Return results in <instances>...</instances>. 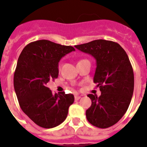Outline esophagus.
<instances>
[{"label": "esophagus", "mask_w": 147, "mask_h": 147, "mask_svg": "<svg viewBox=\"0 0 147 147\" xmlns=\"http://www.w3.org/2000/svg\"><path fill=\"white\" fill-rule=\"evenodd\" d=\"M80 98H81V97H80V96H74V98H75V100H76V101L79 100Z\"/></svg>", "instance_id": "34e87169"}]
</instances>
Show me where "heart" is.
Here are the masks:
<instances>
[{
    "instance_id": "1",
    "label": "heart",
    "mask_w": 147,
    "mask_h": 147,
    "mask_svg": "<svg viewBox=\"0 0 147 147\" xmlns=\"http://www.w3.org/2000/svg\"><path fill=\"white\" fill-rule=\"evenodd\" d=\"M82 60H86V59H82V60H80V61H82Z\"/></svg>"
}]
</instances>
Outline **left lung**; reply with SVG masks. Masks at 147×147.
Wrapping results in <instances>:
<instances>
[{
  "label": "left lung",
  "mask_w": 147,
  "mask_h": 147,
  "mask_svg": "<svg viewBox=\"0 0 147 147\" xmlns=\"http://www.w3.org/2000/svg\"><path fill=\"white\" fill-rule=\"evenodd\" d=\"M90 54L96 61L93 82L99 87L101 96L88 94L91 106L86 110L88 121L98 128L116 124L127 112L134 90V74L125 51L119 43L96 40L75 45Z\"/></svg>",
  "instance_id": "obj_1"
}]
</instances>
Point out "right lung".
Instances as JSON below:
<instances>
[{
	"label": "right lung",
	"instance_id": "obj_1",
	"mask_svg": "<svg viewBox=\"0 0 147 147\" xmlns=\"http://www.w3.org/2000/svg\"><path fill=\"white\" fill-rule=\"evenodd\" d=\"M75 49L47 40L30 42L22 51L14 74V88L23 113L46 129L62 124L74 102V95L55 93L47 87L59 74L58 64Z\"/></svg>",
	"mask_w": 147,
	"mask_h": 147
}]
</instances>
